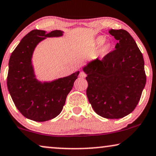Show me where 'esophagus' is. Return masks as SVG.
<instances>
[{"label":"esophagus","mask_w":156,"mask_h":156,"mask_svg":"<svg viewBox=\"0 0 156 156\" xmlns=\"http://www.w3.org/2000/svg\"><path fill=\"white\" fill-rule=\"evenodd\" d=\"M80 77H82V78H84V77H86V76H87V74L85 73L84 72H81L80 74Z\"/></svg>","instance_id":"34e87169"}]
</instances>
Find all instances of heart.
I'll return each instance as SVG.
<instances>
[{
  "label": "heart",
  "mask_w": 156,
  "mask_h": 156,
  "mask_svg": "<svg viewBox=\"0 0 156 156\" xmlns=\"http://www.w3.org/2000/svg\"><path fill=\"white\" fill-rule=\"evenodd\" d=\"M106 37L103 35L98 36L97 37H96L94 40V44H95L96 46H101V49H100V51H101V54L106 55L108 52V51L110 50L111 48V44L108 42H106Z\"/></svg>",
  "instance_id": "b5f03b06"
}]
</instances>
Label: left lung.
<instances>
[{"mask_svg":"<svg viewBox=\"0 0 156 156\" xmlns=\"http://www.w3.org/2000/svg\"><path fill=\"white\" fill-rule=\"evenodd\" d=\"M118 40L115 50L83 70L88 82L87 95L91 107L104 118H123L133 112L146 82L144 60L135 40L125 30L108 31Z\"/></svg>","mask_w":156,"mask_h":156,"instance_id":"8db88e82","label":"left lung"}]
</instances>
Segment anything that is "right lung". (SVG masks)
Wrapping results in <instances>:
<instances>
[{
	"label": "right lung",
	"mask_w": 156,
	"mask_h": 156,
	"mask_svg": "<svg viewBox=\"0 0 156 156\" xmlns=\"http://www.w3.org/2000/svg\"><path fill=\"white\" fill-rule=\"evenodd\" d=\"M62 31L33 30L21 40L10 55L7 76L8 91L16 108L23 116L35 121L50 120L60 114L66 98L80 72L50 83L35 78L31 65L34 49L46 37H59Z\"/></svg>",
	"instance_id": "1"
}]
</instances>
